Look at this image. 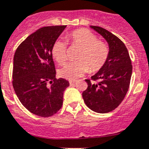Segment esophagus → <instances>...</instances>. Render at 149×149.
<instances>
[{
    "label": "esophagus",
    "mask_w": 149,
    "mask_h": 149,
    "mask_svg": "<svg viewBox=\"0 0 149 149\" xmlns=\"http://www.w3.org/2000/svg\"><path fill=\"white\" fill-rule=\"evenodd\" d=\"M75 83H76V81H73V80H71V81H69V84L71 86H74V84H75Z\"/></svg>",
    "instance_id": "obj_1"
}]
</instances>
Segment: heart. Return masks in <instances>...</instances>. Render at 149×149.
<instances>
[{
	"instance_id": "obj_1",
	"label": "heart",
	"mask_w": 149,
	"mask_h": 149,
	"mask_svg": "<svg viewBox=\"0 0 149 149\" xmlns=\"http://www.w3.org/2000/svg\"><path fill=\"white\" fill-rule=\"evenodd\" d=\"M68 39L81 51L76 56L77 61L68 62L60 68L58 74L61 77L75 80L88 71L98 72L104 65L109 56V48L104 42L98 41L97 36L91 31L77 29L70 33ZM52 54L58 63H65L67 60V42L61 38L56 39L52 47Z\"/></svg>"
}]
</instances>
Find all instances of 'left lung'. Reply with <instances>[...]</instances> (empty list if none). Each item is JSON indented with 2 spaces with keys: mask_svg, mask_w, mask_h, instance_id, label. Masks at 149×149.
<instances>
[{
  "mask_svg": "<svg viewBox=\"0 0 149 149\" xmlns=\"http://www.w3.org/2000/svg\"><path fill=\"white\" fill-rule=\"evenodd\" d=\"M90 27L105 39L109 46V56L104 65L91 76L92 81L85 80L88 86L82 97L91 110L106 113L115 110L125 97L132 66L126 45L117 36L100 26ZM97 80L98 81L95 82Z\"/></svg>",
  "mask_w": 149,
  "mask_h": 149,
  "instance_id": "obj_1",
  "label": "left lung"
}]
</instances>
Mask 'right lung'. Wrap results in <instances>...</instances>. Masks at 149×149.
I'll return each mask as SVG.
<instances>
[{
	"label": "right lung",
	"instance_id": "right-lung-1",
	"mask_svg": "<svg viewBox=\"0 0 149 149\" xmlns=\"http://www.w3.org/2000/svg\"><path fill=\"white\" fill-rule=\"evenodd\" d=\"M66 26H45L29 35L18 46L13 57V87L17 97L32 113L49 117L63 104L69 86L55 77L52 47Z\"/></svg>",
	"mask_w": 149,
	"mask_h": 149
}]
</instances>
